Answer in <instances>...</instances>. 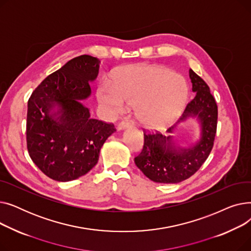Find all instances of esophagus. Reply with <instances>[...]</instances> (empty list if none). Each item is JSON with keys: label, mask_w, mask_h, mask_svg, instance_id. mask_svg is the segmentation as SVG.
<instances>
[{"label": "esophagus", "mask_w": 251, "mask_h": 251, "mask_svg": "<svg viewBox=\"0 0 251 251\" xmlns=\"http://www.w3.org/2000/svg\"><path fill=\"white\" fill-rule=\"evenodd\" d=\"M132 126V123H131L130 120H122L120 123L118 124V130H123L125 128H128V127H131Z\"/></svg>", "instance_id": "esophagus-1"}]
</instances>
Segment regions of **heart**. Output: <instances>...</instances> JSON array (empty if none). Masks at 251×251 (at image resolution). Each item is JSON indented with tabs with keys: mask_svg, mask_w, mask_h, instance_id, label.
I'll return each mask as SVG.
<instances>
[{
	"mask_svg": "<svg viewBox=\"0 0 251 251\" xmlns=\"http://www.w3.org/2000/svg\"><path fill=\"white\" fill-rule=\"evenodd\" d=\"M100 103L114 113L137 104V117L148 126H159L185 107L188 88L184 79L160 65L130 66L119 73L113 86L98 87Z\"/></svg>",
	"mask_w": 251,
	"mask_h": 251,
	"instance_id": "1",
	"label": "heart"
}]
</instances>
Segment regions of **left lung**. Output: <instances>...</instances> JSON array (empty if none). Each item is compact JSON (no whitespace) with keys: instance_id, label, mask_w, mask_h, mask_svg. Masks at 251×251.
Instances as JSON below:
<instances>
[{"instance_id":"left-lung-1","label":"left lung","mask_w":251,"mask_h":251,"mask_svg":"<svg viewBox=\"0 0 251 251\" xmlns=\"http://www.w3.org/2000/svg\"><path fill=\"white\" fill-rule=\"evenodd\" d=\"M189 77L196 96L168 132L173 133L179 123L191 118L201 125V138L188 148H181L174 143L171 135L143 133V149L134 162L144 175L156 183H179L188 179L205 162L214 147L218 123L217 102L208 85L192 69L189 70Z\"/></svg>"}]
</instances>
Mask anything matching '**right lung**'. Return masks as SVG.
I'll use <instances>...</instances> for the list:
<instances>
[{
    "label": "right lung",
    "mask_w": 251,
    "mask_h": 251,
    "mask_svg": "<svg viewBox=\"0 0 251 251\" xmlns=\"http://www.w3.org/2000/svg\"><path fill=\"white\" fill-rule=\"evenodd\" d=\"M100 61L76 57L49 75L28 100L26 141L32 162L52 180L67 182L88 173L100 156L114 124L90 118L82 100L89 81L98 77Z\"/></svg>",
    "instance_id": "add662e5"
}]
</instances>
